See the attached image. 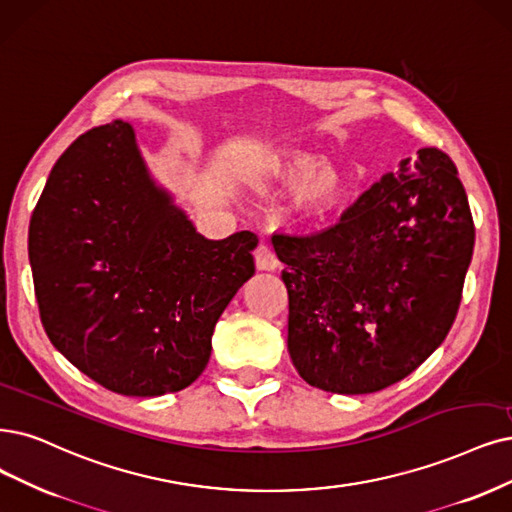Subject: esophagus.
I'll use <instances>...</instances> for the list:
<instances>
[{
    "label": "esophagus",
    "mask_w": 512,
    "mask_h": 512,
    "mask_svg": "<svg viewBox=\"0 0 512 512\" xmlns=\"http://www.w3.org/2000/svg\"><path fill=\"white\" fill-rule=\"evenodd\" d=\"M255 263H257L259 270H266V272L276 270L280 266V261H278L274 249L268 242H261L255 249Z\"/></svg>",
    "instance_id": "esophagus-1"
}]
</instances>
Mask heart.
Listing matches in <instances>:
<instances>
[{
	"mask_svg": "<svg viewBox=\"0 0 512 512\" xmlns=\"http://www.w3.org/2000/svg\"><path fill=\"white\" fill-rule=\"evenodd\" d=\"M274 175L293 185V204L306 215H323L346 194V177L333 164H320L312 156H295L274 168Z\"/></svg>",
	"mask_w": 512,
	"mask_h": 512,
	"instance_id": "obj_1",
	"label": "heart"
}]
</instances>
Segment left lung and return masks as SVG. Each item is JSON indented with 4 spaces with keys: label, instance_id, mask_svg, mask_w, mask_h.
Listing matches in <instances>:
<instances>
[{
    "label": "left lung",
    "instance_id": "8db88e82",
    "mask_svg": "<svg viewBox=\"0 0 512 512\" xmlns=\"http://www.w3.org/2000/svg\"><path fill=\"white\" fill-rule=\"evenodd\" d=\"M289 293V354L304 380L337 394L401 382L447 337L475 246L464 185L424 147L308 236L274 234Z\"/></svg>",
    "mask_w": 512,
    "mask_h": 512
}]
</instances>
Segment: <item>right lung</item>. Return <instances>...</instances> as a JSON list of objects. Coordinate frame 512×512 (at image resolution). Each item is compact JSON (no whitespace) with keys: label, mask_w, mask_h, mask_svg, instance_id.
Segmentation results:
<instances>
[{"label":"right lung","mask_w":512,"mask_h":512,"mask_svg":"<svg viewBox=\"0 0 512 512\" xmlns=\"http://www.w3.org/2000/svg\"><path fill=\"white\" fill-rule=\"evenodd\" d=\"M253 232L206 240L149 179L132 126L75 139L29 223L52 346L103 388L160 396L204 371L225 306L255 274Z\"/></svg>","instance_id":"add662e5"}]
</instances>
